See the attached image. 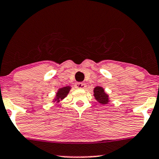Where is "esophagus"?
Wrapping results in <instances>:
<instances>
[{
    "instance_id": "1",
    "label": "esophagus",
    "mask_w": 159,
    "mask_h": 159,
    "mask_svg": "<svg viewBox=\"0 0 159 159\" xmlns=\"http://www.w3.org/2000/svg\"><path fill=\"white\" fill-rule=\"evenodd\" d=\"M75 85L76 88H80V89H84L86 87V84L84 82H77V83H76Z\"/></svg>"
}]
</instances>
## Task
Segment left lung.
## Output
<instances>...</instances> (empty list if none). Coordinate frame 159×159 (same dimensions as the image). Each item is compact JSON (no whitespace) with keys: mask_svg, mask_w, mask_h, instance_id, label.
I'll list each match as a JSON object with an SVG mask.
<instances>
[{"mask_svg":"<svg viewBox=\"0 0 159 159\" xmlns=\"http://www.w3.org/2000/svg\"><path fill=\"white\" fill-rule=\"evenodd\" d=\"M94 93V97L96 100L98 101L100 104H107L109 102V96L106 93L104 92V88L100 87V86H97L94 88L93 90Z\"/></svg>","mask_w":159,"mask_h":159,"instance_id":"8db88e82","label":"left lung"}]
</instances>
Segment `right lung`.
Listing matches in <instances>:
<instances>
[{
    "instance_id": "right-lung-1",
    "label": "right lung",
    "mask_w": 159,
    "mask_h": 159,
    "mask_svg": "<svg viewBox=\"0 0 159 159\" xmlns=\"http://www.w3.org/2000/svg\"><path fill=\"white\" fill-rule=\"evenodd\" d=\"M70 89H71V88H70L69 86H66V87L60 88L58 91H57V93H56V98H55L54 102H59L61 100L63 99V98H64L66 96H67L68 93H69Z\"/></svg>"
}]
</instances>
